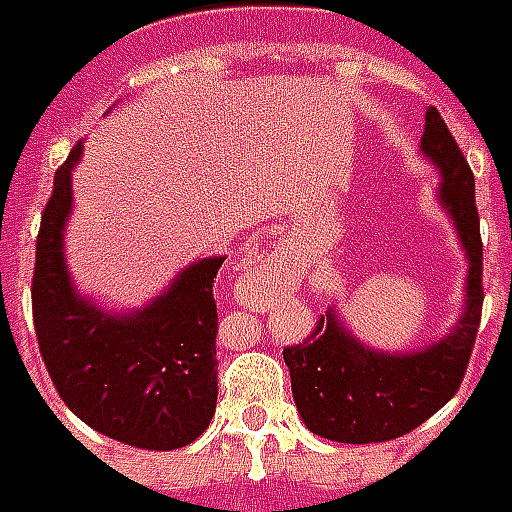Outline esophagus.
Returning <instances> with one entry per match:
<instances>
[{
    "label": "esophagus",
    "instance_id": "obj_1",
    "mask_svg": "<svg viewBox=\"0 0 512 512\" xmlns=\"http://www.w3.org/2000/svg\"><path fill=\"white\" fill-rule=\"evenodd\" d=\"M264 264H267V267H270V264H273V262H264Z\"/></svg>",
    "mask_w": 512,
    "mask_h": 512
}]
</instances>
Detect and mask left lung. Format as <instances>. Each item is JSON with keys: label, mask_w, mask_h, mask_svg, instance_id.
I'll return each instance as SVG.
<instances>
[{"label": "left lung", "mask_w": 512, "mask_h": 512, "mask_svg": "<svg viewBox=\"0 0 512 512\" xmlns=\"http://www.w3.org/2000/svg\"><path fill=\"white\" fill-rule=\"evenodd\" d=\"M422 154L441 173L438 204L466 250V306L452 331L411 353H383L355 339L331 306L303 344L286 347L297 413L311 433L342 444L391 441L444 408L469 366L482 314V239L474 173L436 107L424 115Z\"/></svg>", "instance_id": "8db88e82"}]
</instances>
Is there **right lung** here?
<instances>
[{
	"label": "right lung",
	"instance_id": "add662e5",
	"mask_svg": "<svg viewBox=\"0 0 512 512\" xmlns=\"http://www.w3.org/2000/svg\"><path fill=\"white\" fill-rule=\"evenodd\" d=\"M79 157L82 143L54 173L35 248L32 317L43 364L65 405L93 430L140 449L187 447L215 416L212 286L223 256L192 262L134 311H107L79 295L63 245Z\"/></svg>",
	"mask_w": 512,
	"mask_h": 512
}]
</instances>
